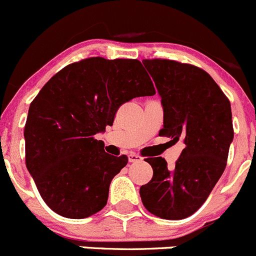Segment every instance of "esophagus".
Returning a JSON list of instances; mask_svg holds the SVG:
<instances>
[{
  "label": "esophagus",
  "mask_w": 256,
  "mask_h": 256,
  "mask_svg": "<svg viewBox=\"0 0 256 256\" xmlns=\"http://www.w3.org/2000/svg\"><path fill=\"white\" fill-rule=\"evenodd\" d=\"M128 160H130L131 163H137V162H141L142 160V157L141 156H138V154H136V153H130V154H128Z\"/></svg>",
  "instance_id": "34e87169"
}]
</instances>
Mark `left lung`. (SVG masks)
<instances>
[{
    "instance_id": "1",
    "label": "left lung",
    "mask_w": 256,
    "mask_h": 256,
    "mask_svg": "<svg viewBox=\"0 0 256 256\" xmlns=\"http://www.w3.org/2000/svg\"><path fill=\"white\" fill-rule=\"evenodd\" d=\"M142 64L162 98L160 135L172 142L182 138L185 147L173 169L162 157L146 158L153 176L140 195L154 216L186 218L202 206L227 166L234 135L230 99L200 67L166 58H144Z\"/></svg>"
}]
</instances>
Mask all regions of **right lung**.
Masks as SVG:
<instances>
[{
	"label": "right lung",
	"instance_id": "1",
	"mask_svg": "<svg viewBox=\"0 0 256 256\" xmlns=\"http://www.w3.org/2000/svg\"><path fill=\"white\" fill-rule=\"evenodd\" d=\"M153 94L134 58H83L48 80L29 106L24 138L26 169L54 212L80 220L106 205L110 182L128 160L108 154L94 135L112 125L124 103Z\"/></svg>",
	"mask_w": 256,
	"mask_h": 256
}]
</instances>
